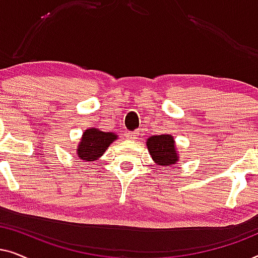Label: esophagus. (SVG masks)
Wrapping results in <instances>:
<instances>
[{"mask_svg":"<svg viewBox=\"0 0 258 258\" xmlns=\"http://www.w3.org/2000/svg\"><path fill=\"white\" fill-rule=\"evenodd\" d=\"M139 135H140L139 132H129V133H126V139L130 141H136L137 136Z\"/></svg>","mask_w":258,"mask_h":258,"instance_id":"esophagus-1","label":"esophagus"}]
</instances>
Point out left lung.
<instances>
[{
  "mask_svg": "<svg viewBox=\"0 0 258 258\" xmlns=\"http://www.w3.org/2000/svg\"><path fill=\"white\" fill-rule=\"evenodd\" d=\"M147 147L151 157L157 164L169 167L170 164H175L178 160L174 137L171 135L151 136L147 141Z\"/></svg>",
  "mask_w": 258,
  "mask_h": 258,
  "instance_id": "obj_1",
  "label": "left lung"
}]
</instances>
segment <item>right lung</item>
<instances>
[{
    "instance_id": "add662e5",
    "label": "right lung",
    "mask_w": 258,
    "mask_h": 258,
    "mask_svg": "<svg viewBox=\"0 0 258 258\" xmlns=\"http://www.w3.org/2000/svg\"><path fill=\"white\" fill-rule=\"evenodd\" d=\"M117 136L112 133H104L96 128L88 129L84 132L82 142L79 144L77 154L79 157L86 161H94L104 154L109 144L114 142Z\"/></svg>"
}]
</instances>
